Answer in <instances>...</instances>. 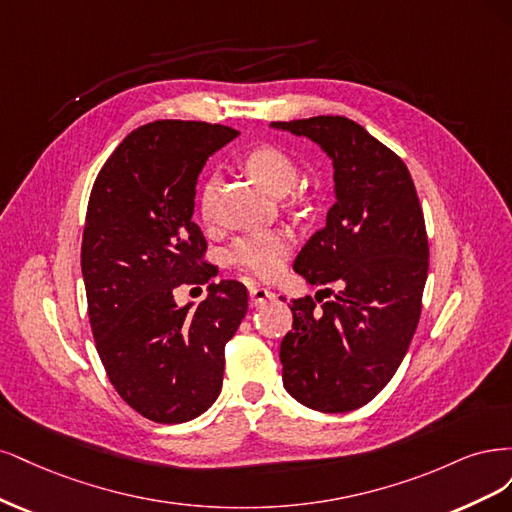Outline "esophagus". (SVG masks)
<instances>
[{
	"instance_id": "esophagus-1",
	"label": "esophagus",
	"mask_w": 512,
	"mask_h": 512,
	"mask_svg": "<svg viewBox=\"0 0 512 512\" xmlns=\"http://www.w3.org/2000/svg\"><path fill=\"white\" fill-rule=\"evenodd\" d=\"M249 298H251V306H261V304H266V302L274 300L276 293L270 291V289H266V287L253 285V287L249 289Z\"/></svg>"
}]
</instances>
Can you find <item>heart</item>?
I'll return each instance as SVG.
<instances>
[{
    "mask_svg": "<svg viewBox=\"0 0 512 512\" xmlns=\"http://www.w3.org/2000/svg\"><path fill=\"white\" fill-rule=\"evenodd\" d=\"M244 166L257 183L272 195H287L298 187L302 172L295 159L283 148L261 144L246 155ZM212 204V185L202 191V210L208 212ZM291 253V236L285 229H263L238 238L229 249V261L240 270L257 278H274L285 268Z\"/></svg>",
    "mask_w": 512,
    "mask_h": 512,
    "instance_id": "b5f03b06",
    "label": "heart"
}]
</instances>
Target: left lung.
Masks as SVG:
<instances>
[{"mask_svg":"<svg viewBox=\"0 0 512 512\" xmlns=\"http://www.w3.org/2000/svg\"><path fill=\"white\" fill-rule=\"evenodd\" d=\"M272 127L332 159L336 204L293 270L340 287L321 307V291L291 302L283 385L312 410L349 412L391 381L417 329L430 259L423 210L404 161L355 121L327 114Z\"/></svg>","mask_w":512,"mask_h":512,"instance_id":"left-lung-1","label":"left lung"}]
</instances>
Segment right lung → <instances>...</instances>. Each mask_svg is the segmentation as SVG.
I'll use <instances>...</instances> for the list:
<instances>
[{
	"instance_id": "obj_1",
	"label": "right lung",
	"mask_w": 512,
	"mask_h": 512,
	"mask_svg": "<svg viewBox=\"0 0 512 512\" xmlns=\"http://www.w3.org/2000/svg\"><path fill=\"white\" fill-rule=\"evenodd\" d=\"M238 131L155 121L117 146L95 178L80 268L97 353L121 398L155 423H185L219 398L225 344L249 310L238 280L210 283L180 308L174 289L204 285L206 240L193 223L197 176Z\"/></svg>"
}]
</instances>
